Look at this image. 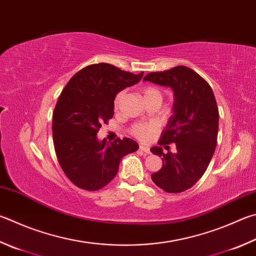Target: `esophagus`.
Masks as SVG:
<instances>
[{
	"mask_svg": "<svg viewBox=\"0 0 256 256\" xmlns=\"http://www.w3.org/2000/svg\"><path fill=\"white\" fill-rule=\"evenodd\" d=\"M140 150L142 151V152H144V153H150V148L148 146H140Z\"/></svg>",
	"mask_w": 256,
	"mask_h": 256,
	"instance_id": "1",
	"label": "esophagus"
}]
</instances>
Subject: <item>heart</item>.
<instances>
[{
    "label": "heart",
    "instance_id": "obj_1",
    "mask_svg": "<svg viewBox=\"0 0 256 256\" xmlns=\"http://www.w3.org/2000/svg\"><path fill=\"white\" fill-rule=\"evenodd\" d=\"M143 97H144V100H162V92L159 90V88H156L154 86H144L143 90ZM125 95V92L124 90H120L118 92V94H116L115 98H114V108L115 110H118L120 103H122L123 100V97ZM158 130L156 124L154 123H138V124H134L132 128H131V133L133 134L134 136L138 140L141 141H146L148 140L152 136V134L154 133Z\"/></svg>",
    "mask_w": 256,
    "mask_h": 256
}]
</instances>
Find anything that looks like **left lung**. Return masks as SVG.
<instances>
[{"label": "left lung", "instance_id": "obj_1", "mask_svg": "<svg viewBox=\"0 0 256 256\" xmlns=\"http://www.w3.org/2000/svg\"><path fill=\"white\" fill-rule=\"evenodd\" d=\"M143 80L174 90V114L162 131L153 154L162 156V168L151 174L152 181L166 192L192 188L205 174L217 144V103L209 84L196 72L176 66L166 72H150ZM176 142L177 152L166 155L162 146Z\"/></svg>", "mask_w": 256, "mask_h": 256}]
</instances>
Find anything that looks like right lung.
Wrapping results in <instances>:
<instances>
[{
    "label": "right lung",
    "mask_w": 256,
    "mask_h": 256,
    "mask_svg": "<svg viewBox=\"0 0 256 256\" xmlns=\"http://www.w3.org/2000/svg\"><path fill=\"white\" fill-rule=\"evenodd\" d=\"M142 77L143 72L134 75L100 62L82 68L64 86L54 110V146L64 174L77 187L88 192L105 187L122 158L138 148L128 138L108 143L96 136L113 118L116 94Z\"/></svg>",
    "instance_id": "right-lung-1"
}]
</instances>
